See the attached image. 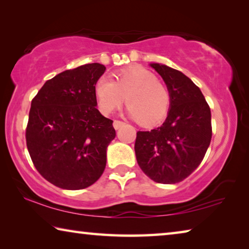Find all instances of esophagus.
Returning a JSON list of instances; mask_svg holds the SVG:
<instances>
[{
    "label": "esophagus",
    "mask_w": 249,
    "mask_h": 249,
    "mask_svg": "<svg viewBox=\"0 0 249 249\" xmlns=\"http://www.w3.org/2000/svg\"><path fill=\"white\" fill-rule=\"evenodd\" d=\"M124 125V122H122V121H119V120H115L114 122H113V126H114V128L115 129H119V128H121L122 126Z\"/></svg>",
    "instance_id": "obj_1"
}]
</instances>
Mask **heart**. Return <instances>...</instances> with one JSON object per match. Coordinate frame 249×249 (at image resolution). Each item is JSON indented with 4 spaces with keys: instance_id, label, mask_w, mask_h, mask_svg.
Returning a JSON list of instances; mask_svg holds the SVG:
<instances>
[{
    "instance_id": "1",
    "label": "heart",
    "mask_w": 249,
    "mask_h": 249,
    "mask_svg": "<svg viewBox=\"0 0 249 249\" xmlns=\"http://www.w3.org/2000/svg\"><path fill=\"white\" fill-rule=\"evenodd\" d=\"M94 93L99 108L104 114L114 111L124 102L129 115L142 126L161 122L170 107V93L156 75L144 68H128L115 74L114 81L107 77L98 79Z\"/></svg>"
}]
</instances>
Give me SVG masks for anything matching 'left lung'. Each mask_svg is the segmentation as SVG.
Wrapping results in <instances>:
<instances>
[{
	"label": "left lung",
	"instance_id": "8db88e82",
	"mask_svg": "<svg viewBox=\"0 0 249 249\" xmlns=\"http://www.w3.org/2000/svg\"><path fill=\"white\" fill-rule=\"evenodd\" d=\"M161 75L170 93L163 124L137 132L135 154L144 174L158 183L184 180L203 160L212 138L211 109L201 90L181 71L150 64Z\"/></svg>",
	"mask_w": 249,
	"mask_h": 249
}]
</instances>
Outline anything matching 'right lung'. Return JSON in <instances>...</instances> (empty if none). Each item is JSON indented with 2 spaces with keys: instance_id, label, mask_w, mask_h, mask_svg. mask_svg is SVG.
<instances>
[{
  "instance_id": "1",
  "label": "right lung",
  "mask_w": 249,
  "mask_h": 249,
  "mask_svg": "<svg viewBox=\"0 0 249 249\" xmlns=\"http://www.w3.org/2000/svg\"><path fill=\"white\" fill-rule=\"evenodd\" d=\"M98 62L66 70L46 81L32 101L26 145L37 171L58 188L90 187L107 166L115 138L113 121L95 107L94 86L104 73Z\"/></svg>"
}]
</instances>
